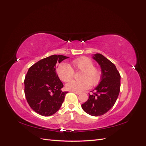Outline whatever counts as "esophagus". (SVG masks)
Returning a JSON list of instances; mask_svg holds the SVG:
<instances>
[{"mask_svg":"<svg viewBox=\"0 0 146 146\" xmlns=\"http://www.w3.org/2000/svg\"><path fill=\"white\" fill-rule=\"evenodd\" d=\"M71 92H73L74 93L76 94H77V95H78V94H80V92H77V91H71Z\"/></svg>","mask_w":146,"mask_h":146,"instance_id":"34e87169","label":"esophagus"}]
</instances>
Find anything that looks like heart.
I'll return each mask as SVG.
<instances>
[{
    "label": "heart",
    "mask_w": 146,
    "mask_h": 146,
    "mask_svg": "<svg viewBox=\"0 0 146 146\" xmlns=\"http://www.w3.org/2000/svg\"><path fill=\"white\" fill-rule=\"evenodd\" d=\"M72 64L76 70H82L80 80H70L66 85V89L80 92L86 90L91 85L96 86L100 82L102 72L100 69L94 66V62L86 56L74 60ZM56 74L61 80L68 82L74 76V70L69 64L61 63L56 68Z\"/></svg>",
    "instance_id": "obj_1"
}]
</instances>
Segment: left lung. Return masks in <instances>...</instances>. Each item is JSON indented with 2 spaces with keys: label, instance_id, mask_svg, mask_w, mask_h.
Masks as SVG:
<instances>
[{
  "label": "left lung",
  "instance_id": "left-lung-1",
  "mask_svg": "<svg viewBox=\"0 0 146 146\" xmlns=\"http://www.w3.org/2000/svg\"><path fill=\"white\" fill-rule=\"evenodd\" d=\"M92 58L100 65L102 77L82 108L90 115L98 116L108 112L115 104L120 92L121 76L116 66L104 55L96 54Z\"/></svg>",
  "mask_w": 146,
  "mask_h": 146
}]
</instances>
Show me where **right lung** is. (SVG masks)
<instances>
[{
    "mask_svg": "<svg viewBox=\"0 0 146 146\" xmlns=\"http://www.w3.org/2000/svg\"><path fill=\"white\" fill-rule=\"evenodd\" d=\"M69 58L53 55L43 58L29 69L24 80L26 99L33 110L43 116H49L60 108L65 96L63 84L56 72V64Z\"/></svg>",
    "mask_w": 146,
    "mask_h": 146,
    "instance_id": "right-lung-1",
    "label": "right lung"
}]
</instances>
